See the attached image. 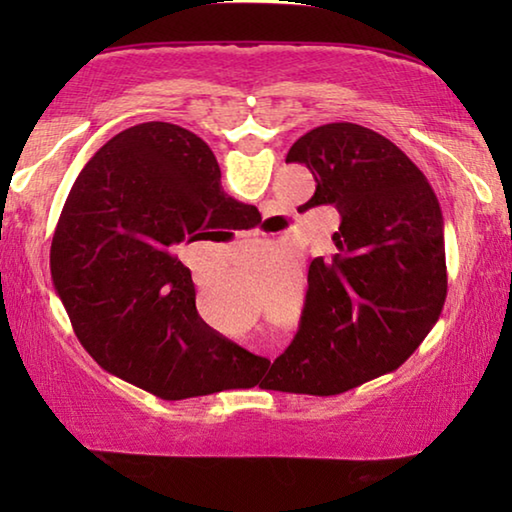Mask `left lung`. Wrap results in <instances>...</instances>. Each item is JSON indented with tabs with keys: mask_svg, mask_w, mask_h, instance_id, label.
Listing matches in <instances>:
<instances>
[{
	"mask_svg": "<svg viewBox=\"0 0 512 512\" xmlns=\"http://www.w3.org/2000/svg\"><path fill=\"white\" fill-rule=\"evenodd\" d=\"M317 181L310 207L333 205L335 254L307 272L296 338L275 389L335 396L391 373L436 324L447 296L445 223L422 170L380 132L326 123L286 153Z\"/></svg>",
	"mask_w": 512,
	"mask_h": 512,
	"instance_id": "obj_1",
	"label": "left lung"
}]
</instances>
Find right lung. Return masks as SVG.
<instances>
[{
	"label": "right lung",
	"mask_w": 512,
	"mask_h": 512,
	"mask_svg": "<svg viewBox=\"0 0 512 512\" xmlns=\"http://www.w3.org/2000/svg\"><path fill=\"white\" fill-rule=\"evenodd\" d=\"M242 205L212 149L181 125L139 123L76 177L51 244L55 293L83 349L111 375L165 401L249 384L268 359L207 326L179 244L223 240Z\"/></svg>",
	"instance_id": "1"
}]
</instances>
